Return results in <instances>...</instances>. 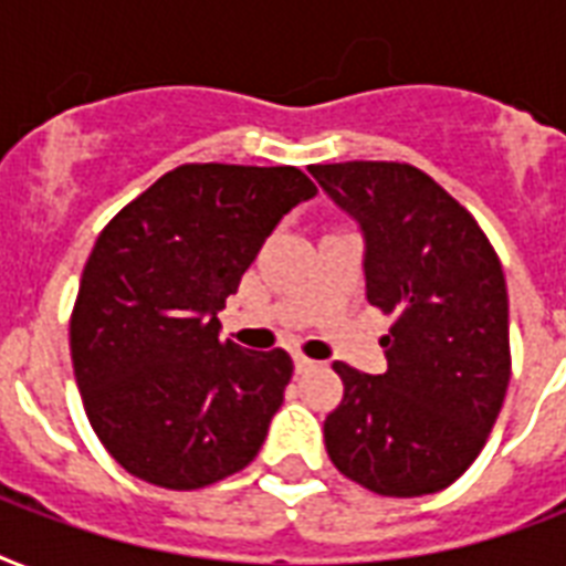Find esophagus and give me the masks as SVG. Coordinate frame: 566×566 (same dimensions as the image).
Listing matches in <instances>:
<instances>
[{
	"label": "esophagus",
	"mask_w": 566,
	"mask_h": 566,
	"mask_svg": "<svg viewBox=\"0 0 566 566\" xmlns=\"http://www.w3.org/2000/svg\"><path fill=\"white\" fill-rule=\"evenodd\" d=\"M293 364H296V373H305V370H311V367H314L317 361H311L308 355L296 353V355H293Z\"/></svg>",
	"instance_id": "34e87169"
}]
</instances>
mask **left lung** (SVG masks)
<instances>
[{"mask_svg":"<svg viewBox=\"0 0 566 566\" xmlns=\"http://www.w3.org/2000/svg\"><path fill=\"white\" fill-rule=\"evenodd\" d=\"M308 170L361 222L367 300L394 317L381 376L332 364L344 399L323 422L328 458L378 496L443 491L479 458L509 390L500 255L473 213L413 164Z\"/></svg>","mask_w":566,"mask_h":566,"instance_id":"1","label":"left lung"}]
</instances>
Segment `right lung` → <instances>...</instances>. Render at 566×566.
<instances>
[{
	"label": "right lung",
	"mask_w": 566,
	"mask_h": 566,
	"mask_svg": "<svg viewBox=\"0 0 566 566\" xmlns=\"http://www.w3.org/2000/svg\"><path fill=\"white\" fill-rule=\"evenodd\" d=\"M314 193L296 167L181 164L99 231L70 353L84 413L126 473L196 491L258 455L293 361L220 340L217 311L275 222Z\"/></svg>",
	"instance_id": "1"
}]
</instances>
